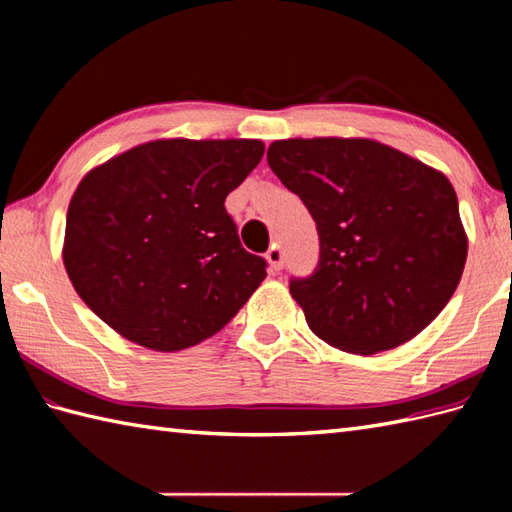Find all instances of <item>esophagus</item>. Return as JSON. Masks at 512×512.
<instances>
[{"instance_id": "34e87169", "label": "esophagus", "mask_w": 512, "mask_h": 512, "mask_svg": "<svg viewBox=\"0 0 512 512\" xmlns=\"http://www.w3.org/2000/svg\"><path fill=\"white\" fill-rule=\"evenodd\" d=\"M266 259H268V264H270V268L273 270H281L284 268V250H281L279 246H273L266 253Z\"/></svg>"}]
</instances>
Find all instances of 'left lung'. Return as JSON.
I'll use <instances>...</instances> for the list:
<instances>
[{
  "mask_svg": "<svg viewBox=\"0 0 512 512\" xmlns=\"http://www.w3.org/2000/svg\"><path fill=\"white\" fill-rule=\"evenodd\" d=\"M266 158L317 224L319 264L290 279V295L321 341L376 354L438 317L466 262L458 195L440 171L367 138L277 140Z\"/></svg>",
  "mask_w": 512,
  "mask_h": 512,
  "instance_id": "obj_1",
  "label": "left lung"
}]
</instances>
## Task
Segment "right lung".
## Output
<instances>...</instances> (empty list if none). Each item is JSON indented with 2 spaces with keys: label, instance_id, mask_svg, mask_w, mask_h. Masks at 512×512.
<instances>
[{
  "label": "right lung",
  "instance_id": "right-lung-1",
  "mask_svg": "<svg viewBox=\"0 0 512 512\" xmlns=\"http://www.w3.org/2000/svg\"><path fill=\"white\" fill-rule=\"evenodd\" d=\"M264 156L259 140H154L92 169L65 220L63 264L96 317L149 350L220 332L266 277L226 195Z\"/></svg>",
  "mask_w": 512,
  "mask_h": 512
}]
</instances>
